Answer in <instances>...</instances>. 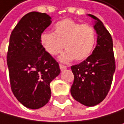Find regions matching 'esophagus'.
<instances>
[{"label":"esophagus","mask_w":124,"mask_h":124,"mask_svg":"<svg viewBox=\"0 0 124 124\" xmlns=\"http://www.w3.org/2000/svg\"><path fill=\"white\" fill-rule=\"evenodd\" d=\"M59 68H60V69H61V71H63V70H65V69H67V66H65V65H63L60 64V65H59Z\"/></svg>","instance_id":"esophagus-1"}]
</instances>
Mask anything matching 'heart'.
Returning a JSON list of instances; mask_svg holds the SVG:
<instances>
[{
	"label": "heart",
	"mask_w": 124,
	"mask_h": 124,
	"mask_svg": "<svg viewBox=\"0 0 124 124\" xmlns=\"http://www.w3.org/2000/svg\"><path fill=\"white\" fill-rule=\"evenodd\" d=\"M54 33L45 31L40 41L44 49L52 56H55L66 50L59 60L69 62L73 59L83 61L91 55L96 41V33L93 26L81 24L72 19L58 21L53 27Z\"/></svg>",
	"instance_id": "1"
}]
</instances>
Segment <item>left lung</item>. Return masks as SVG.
Masks as SVG:
<instances>
[{
  "label": "left lung",
  "mask_w": 124,
  "mask_h": 124,
  "mask_svg": "<svg viewBox=\"0 0 124 124\" xmlns=\"http://www.w3.org/2000/svg\"><path fill=\"white\" fill-rule=\"evenodd\" d=\"M97 34L96 46L92 55L81 63L71 66L74 82L71 94L76 101L93 107L103 101L110 89L116 65L113 39L103 22L93 15Z\"/></svg>",
  "instance_id": "1"
}]
</instances>
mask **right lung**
<instances>
[{
    "instance_id": "obj_1",
    "label": "right lung",
    "mask_w": 124,
    "mask_h": 124,
    "mask_svg": "<svg viewBox=\"0 0 124 124\" xmlns=\"http://www.w3.org/2000/svg\"><path fill=\"white\" fill-rule=\"evenodd\" d=\"M51 19L45 13L30 12L19 21L10 37L7 63L11 90L21 104L32 109L48 103L50 83L60 73L59 63L40 41Z\"/></svg>"
}]
</instances>
